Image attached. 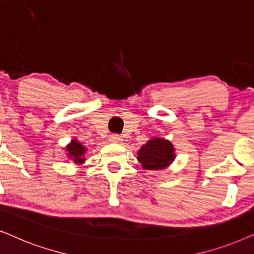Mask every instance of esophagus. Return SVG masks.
Returning a JSON list of instances; mask_svg holds the SVG:
<instances>
[{"label":"esophagus","mask_w":254,"mask_h":254,"mask_svg":"<svg viewBox=\"0 0 254 254\" xmlns=\"http://www.w3.org/2000/svg\"><path fill=\"white\" fill-rule=\"evenodd\" d=\"M109 140L111 141V143H120V141L122 140V137L120 136V134L114 133V134H110Z\"/></svg>","instance_id":"obj_1"}]
</instances>
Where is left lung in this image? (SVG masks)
<instances>
[{
  "label": "left lung",
  "mask_w": 254,
  "mask_h": 254,
  "mask_svg": "<svg viewBox=\"0 0 254 254\" xmlns=\"http://www.w3.org/2000/svg\"><path fill=\"white\" fill-rule=\"evenodd\" d=\"M174 146L162 138H152L138 151V161L144 170H164L174 160Z\"/></svg>",
  "instance_id": "8db88e82"
}]
</instances>
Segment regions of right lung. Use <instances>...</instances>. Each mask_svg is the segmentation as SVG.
Returning <instances> with one entry per match:
<instances>
[{"instance_id":"right-lung-1","label":"right lung","mask_w":254,"mask_h":254,"mask_svg":"<svg viewBox=\"0 0 254 254\" xmlns=\"http://www.w3.org/2000/svg\"><path fill=\"white\" fill-rule=\"evenodd\" d=\"M66 151H67V155H68V157L77 165L82 164V162H84V160H86V159L83 158V155L86 153L87 148L76 139L70 140V143L66 146Z\"/></svg>"}]
</instances>
